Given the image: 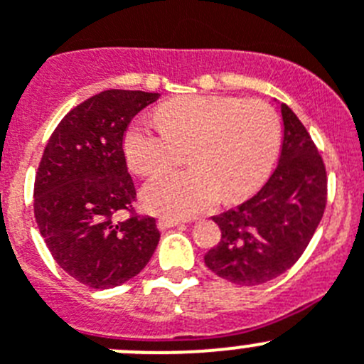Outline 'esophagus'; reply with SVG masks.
<instances>
[{
	"instance_id": "34e87169",
	"label": "esophagus",
	"mask_w": 364,
	"mask_h": 364,
	"mask_svg": "<svg viewBox=\"0 0 364 364\" xmlns=\"http://www.w3.org/2000/svg\"><path fill=\"white\" fill-rule=\"evenodd\" d=\"M158 226L159 230H168V228H174V226H181V220L171 219V217H159Z\"/></svg>"
}]
</instances>
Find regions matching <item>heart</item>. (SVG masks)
Listing matches in <instances>:
<instances>
[{
	"label": "heart",
	"instance_id": "b5f03b06",
	"mask_svg": "<svg viewBox=\"0 0 364 364\" xmlns=\"http://www.w3.org/2000/svg\"><path fill=\"white\" fill-rule=\"evenodd\" d=\"M161 127L136 120L124 149L134 172L151 176L183 159L192 166L166 171L141 190L151 212L168 217L199 215L213 203L237 201L259 188L280 147V122L262 100L220 95H188L158 107Z\"/></svg>",
	"mask_w": 364,
	"mask_h": 364
}]
</instances>
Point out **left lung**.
I'll return each instance as SVG.
<instances>
[{
  "mask_svg": "<svg viewBox=\"0 0 364 364\" xmlns=\"http://www.w3.org/2000/svg\"><path fill=\"white\" fill-rule=\"evenodd\" d=\"M277 104L284 127L277 168L253 198L212 217L223 235L205 264L237 285L264 284L289 269L311 242L327 203L321 156L296 114Z\"/></svg>",
  "mask_w": 364,
  "mask_h": 364,
  "instance_id": "left-lung-1",
  "label": "left lung"
}]
</instances>
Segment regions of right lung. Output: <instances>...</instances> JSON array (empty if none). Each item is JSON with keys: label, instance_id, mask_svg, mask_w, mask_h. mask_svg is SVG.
Listing matches in <instances>:
<instances>
[{"label": "right lung", "instance_id": "1", "mask_svg": "<svg viewBox=\"0 0 364 364\" xmlns=\"http://www.w3.org/2000/svg\"><path fill=\"white\" fill-rule=\"evenodd\" d=\"M159 93L107 90L60 120L33 186L36 223L55 262L93 289H111L140 273L159 242L156 219H117L136 190L124 138L132 118Z\"/></svg>", "mask_w": 364, "mask_h": 364}]
</instances>
